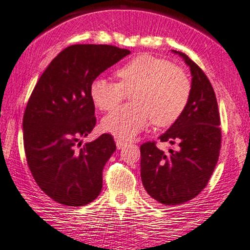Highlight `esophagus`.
Masks as SVG:
<instances>
[{
	"label": "esophagus",
	"mask_w": 250,
	"mask_h": 250,
	"mask_svg": "<svg viewBox=\"0 0 250 250\" xmlns=\"http://www.w3.org/2000/svg\"><path fill=\"white\" fill-rule=\"evenodd\" d=\"M115 144H116V147H118V150H121V148H123L125 146V145H127V143H125V142L122 141V140H116Z\"/></svg>",
	"instance_id": "esophagus-1"
}]
</instances>
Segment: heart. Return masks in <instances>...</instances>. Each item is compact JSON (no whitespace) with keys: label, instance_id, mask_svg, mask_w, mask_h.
<instances>
[{"label":"heart","instance_id":"heart-1","mask_svg":"<svg viewBox=\"0 0 250 250\" xmlns=\"http://www.w3.org/2000/svg\"><path fill=\"white\" fill-rule=\"evenodd\" d=\"M119 83L97 77L90 96L102 110L114 108L130 93L131 105L121 106L104 116L102 128L115 137L130 140L150 122L172 125L185 110L190 96V81L185 71L164 59L148 54L135 56L115 72Z\"/></svg>","mask_w":250,"mask_h":250}]
</instances>
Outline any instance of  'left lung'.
Listing matches in <instances>:
<instances>
[{
    "label": "left lung",
    "mask_w": 250,
    "mask_h": 250,
    "mask_svg": "<svg viewBox=\"0 0 250 250\" xmlns=\"http://www.w3.org/2000/svg\"><path fill=\"white\" fill-rule=\"evenodd\" d=\"M190 69L191 90L182 114L160 136V142L178 144L168 154L154 142L141 145V178L151 200L179 205L192 200L205 188L219 157L222 130L216 94L202 69L181 52Z\"/></svg>",
    "instance_id": "8db88e82"
}]
</instances>
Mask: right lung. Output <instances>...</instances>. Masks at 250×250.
Masks as SVG:
<instances>
[{
    "instance_id": "add662e5",
    "label": "right lung",
    "mask_w": 250,
    "mask_h": 250,
    "mask_svg": "<svg viewBox=\"0 0 250 250\" xmlns=\"http://www.w3.org/2000/svg\"><path fill=\"white\" fill-rule=\"evenodd\" d=\"M130 50L109 45H72L49 63L23 118L27 165L41 190L60 204L83 207L103 188V169L116 150L104 134L76 150L96 125L90 85ZM80 144V143H78Z\"/></svg>"
}]
</instances>
